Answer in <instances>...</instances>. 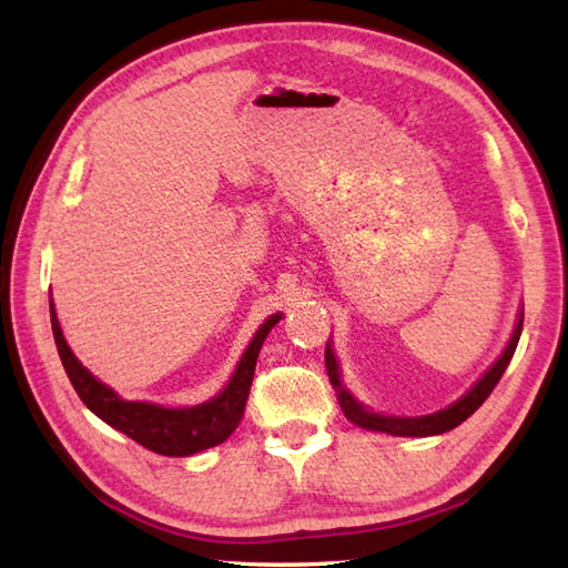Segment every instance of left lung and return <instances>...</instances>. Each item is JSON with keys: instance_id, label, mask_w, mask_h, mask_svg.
I'll use <instances>...</instances> for the list:
<instances>
[{"instance_id": "1", "label": "left lung", "mask_w": 568, "mask_h": 568, "mask_svg": "<svg viewBox=\"0 0 568 568\" xmlns=\"http://www.w3.org/2000/svg\"><path fill=\"white\" fill-rule=\"evenodd\" d=\"M523 320H525V312H520V322H517L508 348H505L503 356L496 361V364H493V368L486 373V376L480 378L474 385V388H470L462 397V400L454 403L452 407L439 409V413L427 415V417H383V415L366 413V407L358 405L354 397L342 388L339 366H336V358H334L329 346H327V352H324V364H327L329 381L336 388V397H339V405L344 409V415L352 419L354 425L364 427V429H373V432H388V434H395V437H432V434H442V432H449V429L458 427L464 419H468L480 405L486 403V397L493 393V388H496L498 381L503 378L505 368H508L510 358H513L515 348H517V342H520Z\"/></svg>"}]
</instances>
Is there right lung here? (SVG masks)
I'll return each instance as SVG.
<instances>
[{"instance_id": "add662e5", "label": "right lung", "mask_w": 568, "mask_h": 568, "mask_svg": "<svg viewBox=\"0 0 568 568\" xmlns=\"http://www.w3.org/2000/svg\"><path fill=\"white\" fill-rule=\"evenodd\" d=\"M51 303V300H48ZM283 315H273L265 320L263 327L253 336L244 358L236 366V373L229 381L222 395L214 400L202 403L197 407L185 409H168L161 405L149 403H126L112 388L92 376L88 368H82L80 361L72 356L70 346L63 339L55 310L51 303V327L55 336L58 356L63 361V368L72 383V388L80 395V400L88 405L94 415L104 419L106 425L124 432L126 437L139 442L146 449L163 456H190L210 449V446L222 444L232 434L241 417H244L253 371H256V358L265 336L281 322Z\"/></svg>"}]
</instances>
